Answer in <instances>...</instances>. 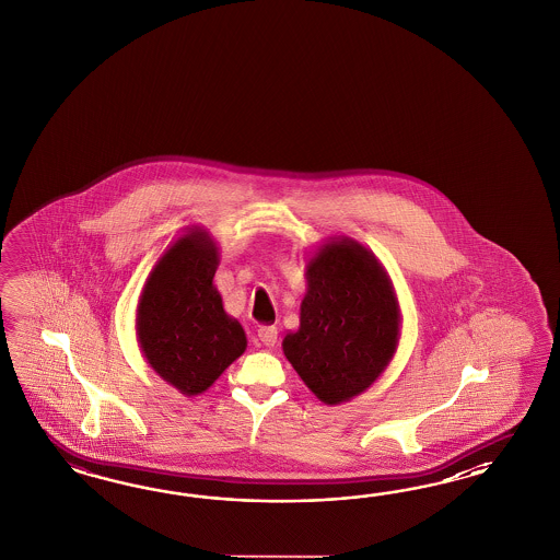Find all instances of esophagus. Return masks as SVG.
Instances as JSON below:
<instances>
[{"label":"esophagus","mask_w":560,"mask_h":560,"mask_svg":"<svg viewBox=\"0 0 560 560\" xmlns=\"http://www.w3.org/2000/svg\"><path fill=\"white\" fill-rule=\"evenodd\" d=\"M258 339L262 340V345L272 347L277 342V328L275 326H260L258 328Z\"/></svg>","instance_id":"34e87169"}]
</instances>
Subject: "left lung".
<instances>
[{
    "label": "left lung",
    "instance_id": "left-lung-1",
    "mask_svg": "<svg viewBox=\"0 0 560 560\" xmlns=\"http://www.w3.org/2000/svg\"><path fill=\"white\" fill-rule=\"evenodd\" d=\"M390 277L353 237H328L305 262L300 328L283 353L324 405H342L386 372L400 340Z\"/></svg>",
    "mask_w": 560,
    "mask_h": 560
}]
</instances>
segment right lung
<instances>
[{"label":"right lung","mask_w":560,"mask_h":560,"mask_svg":"<svg viewBox=\"0 0 560 560\" xmlns=\"http://www.w3.org/2000/svg\"><path fill=\"white\" fill-rule=\"evenodd\" d=\"M220 248L203 228L170 244L153 265L137 304L141 353L172 388L197 396L209 390L246 351V332L221 302L213 277Z\"/></svg>","instance_id":"right-lung-1"}]
</instances>
